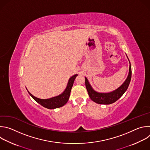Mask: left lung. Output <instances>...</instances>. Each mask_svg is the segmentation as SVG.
<instances>
[{
	"mask_svg": "<svg viewBox=\"0 0 150 150\" xmlns=\"http://www.w3.org/2000/svg\"><path fill=\"white\" fill-rule=\"evenodd\" d=\"M130 63V62H129ZM132 76L131 65L130 63L129 74L121 86L115 91L108 93H100L95 91L91 87L87 78H85V86L90 98L94 102L101 104H110L116 101L125 93L130 83Z\"/></svg>",
	"mask_w": 150,
	"mask_h": 150,
	"instance_id": "8db88e82",
	"label": "left lung"
}]
</instances>
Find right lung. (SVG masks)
<instances>
[{
    "instance_id": "obj_1",
    "label": "right lung",
    "mask_w": 150,
    "mask_h": 150,
    "mask_svg": "<svg viewBox=\"0 0 150 150\" xmlns=\"http://www.w3.org/2000/svg\"><path fill=\"white\" fill-rule=\"evenodd\" d=\"M77 75H78L76 74L72 76L71 78H70L65 90L64 91V92L62 94H61L58 96H56L51 98H49V99H40L34 97L28 91V92L35 101H36L38 103H39L42 106L45 107V108L47 109H54L60 108V107H62L68 102L70 96L71 91L73 86L74 82Z\"/></svg>"
}]
</instances>
